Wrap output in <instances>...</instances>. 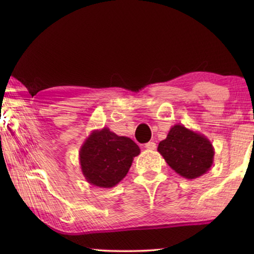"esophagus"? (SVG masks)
<instances>
[{
	"instance_id": "1",
	"label": "esophagus",
	"mask_w": 254,
	"mask_h": 254,
	"mask_svg": "<svg viewBox=\"0 0 254 254\" xmlns=\"http://www.w3.org/2000/svg\"><path fill=\"white\" fill-rule=\"evenodd\" d=\"M144 148L145 149H148V150H155L156 149V143L155 142H148V143H145V145H144Z\"/></svg>"
}]
</instances>
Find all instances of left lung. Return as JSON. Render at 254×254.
Instances as JSON below:
<instances>
[{"instance_id":"left-lung-1","label":"left lung","mask_w":254,"mask_h":254,"mask_svg":"<svg viewBox=\"0 0 254 254\" xmlns=\"http://www.w3.org/2000/svg\"><path fill=\"white\" fill-rule=\"evenodd\" d=\"M157 150L170 168L186 179L199 178L213 165L215 150L203 134L177 124L169 130Z\"/></svg>"}]
</instances>
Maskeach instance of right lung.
<instances>
[{
  "label": "right lung",
  "mask_w": 254,
  "mask_h": 254,
  "mask_svg": "<svg viewBox=\"0 0 254 254\" xmlns=\"http://www.w3.org/2000/svg\"><path fill=\"white\" fill-rule=\"evenodd\" d=\"M137 155L140 148L131 138L118 136L104 127L86 137L79 149V164L89 184L111 189L126 177Z\"/></svg>",
  "instance_id": "1"
}]
</instances>
